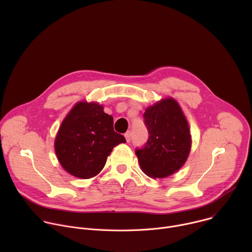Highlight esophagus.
<instances>
[{"label": "esophagus", "mask_w": 252, "mask_h": 252, "mask_svg": "<svg viewBox=\"0 0 252 252\" xmlns=\"http://www.w3.org/2000/svg\"><path fill=\"white\" fill-rule=\"evenodd\" d=\"M125 137H126V140L127 142H129L130 139H131V134H130V132H129V131L126 132V133H125Z\"/></svg>", "instance_id": "1"}]
</instances>
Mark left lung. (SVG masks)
Masks as SVG:
<instances>
[{
    "label": "left lung",
    "instance_id": "8db88e82",
    "mask_svg": "<svg viewBox=\"0 0 252 252\" xmlns=\"http://www.w3.org/2000/svg\"><path fill=\"white\" fill-rule=\"evenodd\" d=\"M150 137L136 150L140 169L153 178H165L181 169L191 150L189 122L181 105L171 96L148 106L145 114Z\"/></svg>",
    "mask_w": 252,
    "mask_h": 252
}]
</instances>
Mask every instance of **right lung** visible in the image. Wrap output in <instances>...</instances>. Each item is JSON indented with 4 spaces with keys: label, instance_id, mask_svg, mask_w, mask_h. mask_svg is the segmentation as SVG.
Returning <instances> with one entry per match:
<instances>
[{
    "label": "right lung",
    "instance_id": "obj_1",
    "mask_svg": "<svg viewBox=\"0 0 252 252\" xmlns=\"http://www.w3.org/2000/svg\"><path fill=\"white\" fill-rule=\"evenodd\" d=\"M126 138L114 130V118L95 101H78L63 120L55 138L62 167L73 176L89 179L103 168L115 147Z\"/></svg>",
    "mask_w": 252,
    "mask_h": 252
}]
</instances>
